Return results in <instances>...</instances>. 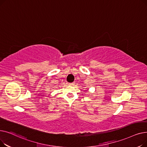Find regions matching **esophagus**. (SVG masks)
Returning <instances> with one entry per match:
<instances>
[{
	"mask_svg": "<svg viewBox=\"0 0 147 147\" xmlns=\"http://www.w3.org/2000/svg\"><path fill=\"white\" fill-rule=\"evenodd\" d=\"M74 82H73V83H68V85H70V86L74 85Z\"/></svg>",
	"mask_w": 147,
	"mask_h": 147,
	"instance_id": "34e87169",
	"label": "esophagus"
}]
</instances>
